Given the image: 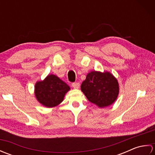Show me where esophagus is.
Returning <instances> with one entry per match:
<instances>
[{
  "label": "esophagus",
  "instance_id": "34e87169",
  "mask_svg": "<svg viewBox=\"0 0 155 155\" xmlns=\"http://www.w3.org/2000/svg\"><path fill=\"white\" fill-rule=\"evenodd\" d=\"M72 87L74 88H78L80 87V84L79 83H77H77H73L72 84Z\"/></svg>",
  "mask_w": 155,
  "mask_h": 155
}]
</instances>
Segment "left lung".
<instances>
[{
    "instance_id": "obj_1",
    "label": "left lung",
    "mask_w": 155,
    "mask_h": 155,
    "mask_svg": "<svg viewBox=\"0 0 155 155\" xmlns=\"http://www.w3.org/2000/svg\"><path fill=\"white\" fill-rule=\"evenodd\" d=\"M81 88L87 99L99 107L113 104L119 92L117 80L108 72H89Z\"/></svg>"
}]
</instances>
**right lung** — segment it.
Masks as SVG:
<instances>
[{
    "label": "right lung",
    "instance_id": "add662e5",
    "mask_svg": "<svg viewBox=\"0 0 155 155\" xmlns=\"http://www.w3.org/2000/svg\"><path fill=\"white\" fill-rule=\"evenodd\" d=\"M35 88L37 99L47 107H53L60 104L64 94L70 90L64 82L53 74L48 75L43 81L36 83Z\"/></svg>",
    "mask_w": 155,
    "mask_h": 155
}]
</instances>
